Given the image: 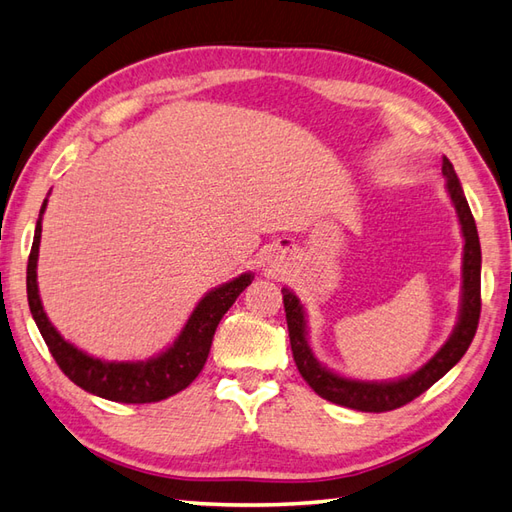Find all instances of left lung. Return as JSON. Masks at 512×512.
Here are the masks:
<instances>
[{
  "label": "left lung",
  "instance_id": "1",
  "mask_svg": "<svg viewBox=\"0 0 512 512\" xmlns=\"http://www.w3.org/2000/svg\"><path fill=\"white\" fill-rule=\"evenodd\" d=\"M442 176L447 178V189L451 195V202L458 213V220L462 226L464 237V259H462V306H460V319L453 328L449 341L444 343L436 356L429 358L418 372H413L405 378L398 380H354L330 372L323 367L317 358H314L310 345H308V330H306V312L295 292L284 288V308H286V321H288V334H290V347L292 356L303 380L317 391L325 400L334 402V405L350 407L356 411H391L402 405H407L413 398L424 394L433 383L449 372V369L460 361V358L469 350V345L475 336L477 323H480V310H482V297H480V284H482V248L480 237H477V226L473 220V213L469 209V202L464 198L462 184L455 176V169L447 156H442Z\"/></svg>",
  "mask_w": 512,
  "mask_h": 512
}]
</instances>
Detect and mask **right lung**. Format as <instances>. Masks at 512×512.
<instances>
[{
    "label": "right lung",
    "mask_w": 512,
    "mask_h": 512,
    "mask_svg": "<svg viewBox=\"0 0 512 512\" xmlns=\"http://www.w3.org/2000/svg\"><path fill=\"white\" fill-rule=\"evenodd\" d=\"M46 204L48 200H43L35 228V242H32L30 248L26 290L32 319H35L43 341H46L52 358L61 367V372L74 385L90 391V394L101 396L105 400L125 402V405L158 402L178 394L184 387H189L195 376L202 372L206 358H209L217 323L222 321L226 310L233 306L244 288L250 286L253 273L239 275L233 281H228V284L211 290L209 295H204L191 312V317L182 328L178 339L162 354L149 358V361L136 363L101 361V358L85 354L79 347L65 341L57 328L48 321L46 312H43L37 286V259L41 242V217L43 211H46Z\"/></svg>",
    "instance_id": "1"
}]
</instances>
